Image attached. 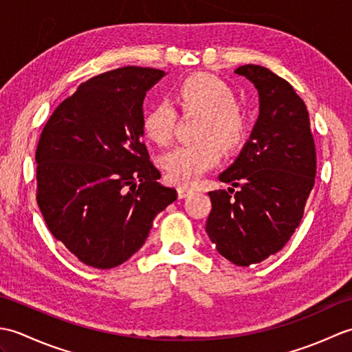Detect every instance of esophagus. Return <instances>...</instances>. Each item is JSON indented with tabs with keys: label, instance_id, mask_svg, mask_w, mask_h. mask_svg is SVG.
Returning <instances> with one entry per match:
<instances>
[{
	"label": "esophagus",
	"instance_id": "34e87169",
	"mask_svg": "<svg viewBox=\"0 0 352 352\" xmlns=\"http://www.w3.org/2000/svg\"><path fill=\"white\" fill-rule=\"evenodd\" d=\"M177 190H178V198H186L190 193V189L184 188V186H180Z\"/></svg>",
	"mask_w": 352,
	"mask_h": 352
}]
</instances>
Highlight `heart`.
<instances>
[{
  "label": "heart",
  "mask_w": 352,
  "mask_h": 352,
  "mask_svg": "<svg viewBox=\"0 0 352 352\" xmlns=\"http://www.w3.org/2000/svg\"><path fill=\"white\" fill-rule=\"evenodd\" d=\"M174 101L186 113L203 116L197 130L199 140L177 145L160 159V166L172 183L188 186L219 162L221 148L234 151L243 144L248 124L230 86L208 74H195L178 83ZM175 119L174 106L162 100L144 115L142 129L155 144L168 145Z\"/></svg>",
  "instance_id": "heart-1"
}]
</instances>
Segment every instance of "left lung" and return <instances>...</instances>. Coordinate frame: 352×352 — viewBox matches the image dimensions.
<instances>
[{"instance_id": "obj_1", "label": "left lung", "mask_w": 352, "mask_h": 352, "mask_svg": "<svg viewBox=\"0 0 352 352\" xmlns=\"http://www.w3.org/2000/svg\"><path fill=\"white\" fill-rule=\"evenodd\" d=\"M256 86L260 115L250 140L219 180L237 187L208 192L206 231L222 257L237 266L278 252L300 226L315 184L316 148L304 101L265 66L234 71Z\"/></svg>"}]
</instances>
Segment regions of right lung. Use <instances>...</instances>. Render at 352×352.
I'll use <instances>...</instances> for the list:
<instances>
[{"label":"right lung","instance_id":"right-lung-1","mask_svg":"<svg viewBox=\"0 0 352 352\" xmlns=\"http://www.w3.org/2000/svg\"><path fill=\"white\" fill-rule=\"evenodd\" d=\"M164 71L124 66L81 83L52 111L36 149V199L45 222L85 265H122L177 199L159 182L142 104Z\"/></svg>","mask_w":352,"mask_h":352}]
</instances>
